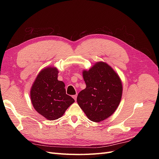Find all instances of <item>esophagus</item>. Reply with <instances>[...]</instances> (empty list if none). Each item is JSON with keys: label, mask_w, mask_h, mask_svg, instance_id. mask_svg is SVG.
Instances as JSON below:
<instances>
[{"label": "esophagus", "mask_w": 159, "mask_h": 159, "mask_svg": "<svg viewBox=\"0 0 159 159\" xmlns=\"http://www.w3.org/2000/svg\"><path fill=\"white\" fill-rule=\"evenodd\" d=\"M73 98L76 101L77 99V95H73Z\"/></svg>", "instance_id": "34e87169"}]
</instances>
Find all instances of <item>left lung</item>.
<instances>
[{"mask_svg":"<svg viewBox=\"0 0 159 159\" xmlns=\"http://www.w3.org/2000/svg\"><path fill=\"white\" fill-rule=\"evenodd\" d=\"M83 77L86 88L79 93L77 102L91 121H103L115 111L121 101V80L104 62H98L89 71H84Z\"/></svg>","mask_w":159,"mask_h":159,"instance_id":"left-lung-1","label":"left lung"}]
</instances>
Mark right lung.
I'll return each instance as SVG.
<instances>
[{
	"label": "right lung",
	"instance_id": "obj_1",
	"mask_svg": "<svg viewBox=\"0 0 159 159\" xmlns=\"http://www.w3.org/2000/svg\"><path fill=\"white\" fill-rule=\"evenodd\" d=\"M58 71L54 68L42 70L30 91L32 103L36 111L49 120L61 117L75 101L67 95L65 84L57 80Z\"/></svg>",
	"mask_w": 159,
	"mask_h": 159
}]
</instances>
